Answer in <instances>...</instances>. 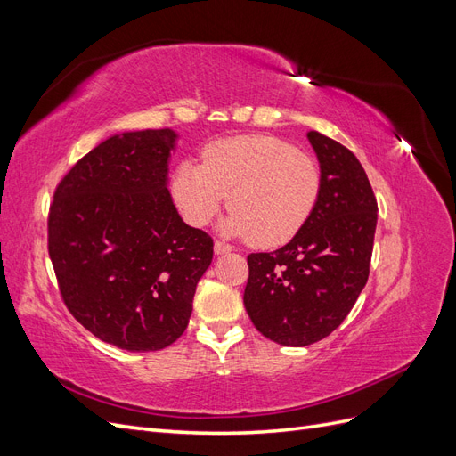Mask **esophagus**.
I'll use <instances>...</instances> for the list:
<instances>
[{
	"instance_id": "esophagus-1",
	"label": "esophagus",
	"mask_w": 456,
	"mask_h": 456,
	"mask_svg": "<svg viewBox=\"0 0 456 456\" xmlns=\"http://www.w3.org/2000/svg\"><path fill=\"white\" fill-rule=\"evenodd\" d=\"M213 249H215V255H226V253L232 251V247L226 245V243H223V241H215Z\"/></svg>"
}]
</instances>
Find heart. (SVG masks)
I'll return each instance as SVG.
<instances>
[{"label": "heart", "mask_w": 456, "mask_h": 456, "mask_svg": "<svg viewBox=\"0 0 456 456\" xmlns=\"http://www.w3.org/2000/svg\"><path fill=\"white\" fill-rule=\"evenodd\" d=\"M228 238L275 247L305 226L322 194L317 161L266 134L236 136L207 146L201 165L183 161L171 176V196L191 226H207L223 207Z\"/></svg>", "instance_id": "b5f03b06"}]
</instances>
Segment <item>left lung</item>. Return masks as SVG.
<instances>
[{
    "label": "left lung",
    "mask_w": 456,
    "mask_h": 456,
    "mask_svg": "<svg viewBox=\"0 0 456 456\" xmlns=\"http://www.w3.org/2000/svg\"><path fill=\"white\" fill-rule=\"evenodd\" d=\"M322 169V194L295 238L273 253L247 256L243 305L266 338L308 346L344 322L369 278L377 200L352 151L310 131Z\"/></svg>",
    "instance_id": "left-lung-1"
}]
</instances>
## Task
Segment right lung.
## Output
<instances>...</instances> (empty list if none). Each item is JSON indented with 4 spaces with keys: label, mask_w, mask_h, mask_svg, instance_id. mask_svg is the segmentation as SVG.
Here are the masks:
<instances>
[{
    "label": "right lung",
    "mask_w": 456,
    "mask_h": 456,
    "mask_svg": "<svg viewBox=\"0 0 456 456\" xmlns=\"http://www.w3.org/2000/svg\"><path fill=\"white\" fill-rule=\"evenodd\" d=\"M173 129L108 136L54 191L49 256L64 305L87 330L127 352L181 337L213 240L188 226L169 191Z\"/></svg>",
    "instance_id": "add662e5"
}]
</instances>
